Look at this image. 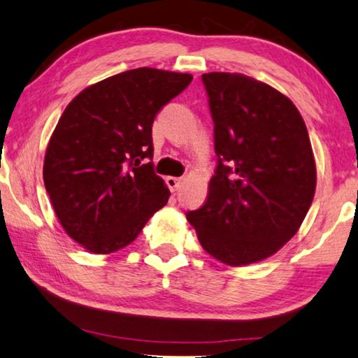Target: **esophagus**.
I'll list each match as a JSON object with an SVG mask.
<instances>
[{
    "instance_id": "34e87169",
    "label": "esophagus",
    "mask_w": 358,
    "mask_h": 358,
    "mask_svg": "<svg viewBox=\"0 0 358 358\" xmlns=\"http://www.w3.org/2000/svg\"><path fill=\"white\" fill-rule=\"evenodd\" d=\"M166 184L169 187V190L178 192L179 187L182 185V178H173V176H169V178H166Z\"/></svg>"
}]
</instances>
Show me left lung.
<instances>
[{"mask_svg":"<svg viewBox=\"0 0 358 358\" xmlns=\"http://www.w3.org/2000/svg\"><path fill=\"white\" fill-rule=\"evenodd\" d=\"M214 120L217 168L203 206L187 213L214 259H268L301 227L317 173L301 114L271 85L241 73L201 76Z\"/></svg>","mask_w":358,"mask_h":358,"instance_id":"1","label":"left lung"}]
</instances>
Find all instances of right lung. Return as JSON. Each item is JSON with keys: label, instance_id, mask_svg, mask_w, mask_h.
Masks as SVG:
<instances>
[{"label": "right lung", "instance_id": "right-lung-1", "mask_svg": "<svg viewBox=\"0 0 358 358\" xmlns=\"http://www.w3.org/2000/svg\"><path fill=\"white\" fill-rule=\"evenodd\" d=\"M192 74L136 68L82 90L58 120L44 185L69 236L93 254L133 243L171 193L152 162V124Z\"/></svg>", "mask_w": 358, "mask_h": 358}]
</instances>
